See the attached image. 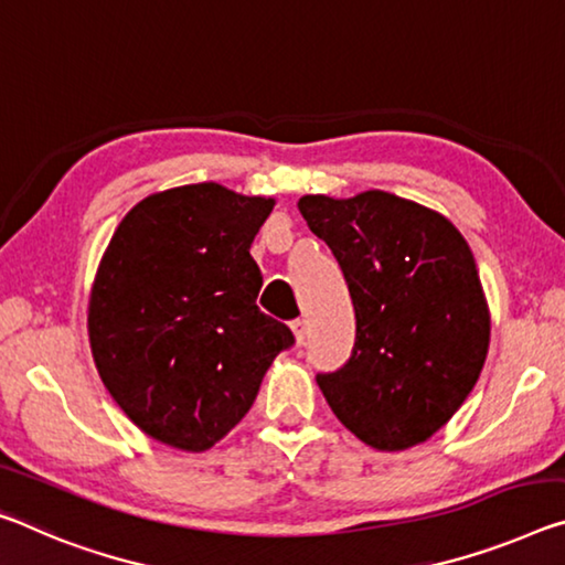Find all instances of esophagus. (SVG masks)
Returning <instances> with one entry per match:
<instances>
[{
    "mask_svg": "<svg viewBox=\"0 0 565 565\" xmlns=\"http://www.w3.org/2000/svg\"><path fill=\"white\" fill-rule=\"evenodd\" d=\"M291 329H294V337H297V344H303V339H307V334H309V321L307 319H294Z\"/></svg>",
    "mask_w": 565,
    "mask_h": 565,
    "instance_id": "34e87169",
    "label": "esophagus"
}]
</instances>
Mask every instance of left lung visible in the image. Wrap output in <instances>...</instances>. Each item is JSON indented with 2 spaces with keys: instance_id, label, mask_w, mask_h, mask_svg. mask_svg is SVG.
Returning <instances> with one entry per match:
<instances>
[{
  "instance_id": "obj_1",
  "label": "left lung",
  "mask_w": 565,
  "mask_h": 565,
  "mask_svg": "<svg viewBox=\"0 0 565 565\" xmlns=\"http://www.w3.org/2000/svg\"><path fill=\"white\" fill-rule=\"evenodd\" d=\"M354 303L352 356L317 382L347 429L374 450L433 437L476 387L490 315L468 241L440 213L384 191L303 195Z\"/></svg>"
}]
</instances>
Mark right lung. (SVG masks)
<instances>
[{
  "label": "right lung",
  "mask_w": 565,
  "mask_h": 565,
  "mask_svg": "<svg viewBox=\"0 0 565 565\" xmlns=\"http://www.w3.org/2000/svg\"><path fill=\"white\" fill-rule=\"evenodd\" d=\"M274 199L195 183L148 195L110 238L87 331L100 380L158 443L216 445L254 405L291 329L256 307L248 254Z\"/></svg>",
  "instance_id": "1"
}]
</instances>
